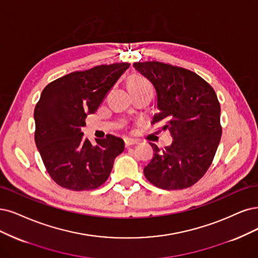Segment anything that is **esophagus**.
<instances>
[{"instance_id": "1", "label": "esophagus", "mask_w": 258, "mask_h": 258, "mask_svg": "<svg viewBox=\"0 0 258 258\" xmlns=\"http://www.w3.org/2000/svg\"><path fill=\"white\" fill-rule=\"evenodd\" d=\"M139 144L138 140H134V139H125L124 140V145H125V148H130L132 146H136Z\"/></svg>"}]
</instances>
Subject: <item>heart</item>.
I'll use <instances>...</instances> for the list:
<instances>
[{"instance_id": "obj_1", "label": "heart", "mask_w": 258, "mask_h": 258, "mask_svg": "<svg viewBox=\"0 0 258 258\" xmlns=\"http://www.w3.org/2000/svg\"><path fill=\"white\" fill-rule=\"evenodd\" d=\"M127 88L133 95L151 89L149 82L139 74H132L127 79Z\"/></svg>"}]
</instances>
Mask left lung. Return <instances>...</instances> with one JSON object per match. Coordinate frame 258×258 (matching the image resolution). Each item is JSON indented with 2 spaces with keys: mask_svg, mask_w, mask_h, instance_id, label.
Returning a JSON list of instances; mask_svg holds the SVG:
<instances>
[{
  "mask_svg": "<svg viewBox=\"0 0 258 258\" xmlns=\"http://www.w3.org/2000/svg\"><path fill=\"white\" fill-rule=\"evenodd\" d=\"M134 67L156 89L160 111L152 124H160L158 132L173 137L165 149L150 142L154 155L144 169L145 176L161 189L191 187L211 167L221 139L217 94L201 76L182 67L154 60Z\"/></svg>",
  "mask_w": 258,
  "mask_h": 258,
  "instance_id": "1",
  "label": "left lung"
}]
</instances>
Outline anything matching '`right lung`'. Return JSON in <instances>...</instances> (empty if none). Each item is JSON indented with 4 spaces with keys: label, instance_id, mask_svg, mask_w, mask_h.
Masks as SVG:
<instances>
[{
    "label": "right lung",
    "instance_id": "add662e5",
    "mask_svg": "<svg viewBox=\"0 0 258 258\" xmlns=\"http://www.w3.org/2000/svg\"><path fill=\"white\" fill-rule=\"evenodd\" d=\"M128 62L95 66L75 71L46 85L34 110L35 142L54 182L73 191L97 189L106 182L124 141L112 135L84 137L88 113H94Z\"/></svg>",
    "mask_w": 258,
    "mask_h": 258
}]
</instances>
